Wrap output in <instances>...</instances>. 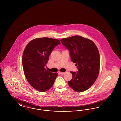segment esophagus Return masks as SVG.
<instances>
[{"label":"esophagus","instance_id":"esophagus-1","mask_svg":"<svg viewBox=\"0 0 121 121\" xmlns=\"http://www.w3.org/2000/svg\"><path fill=\"white\" fill-rule=\"evenodd\" d=\"M59 73L60 74H61V75H63V74H64L65 73L64 72H59Z\"/></svg>","mask_w":121,"mask_h":121}]
</instances>
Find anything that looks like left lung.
<instances>
[{"label": "left lung", "instance_id": "left-lung-1", "mask_svg": "<svg viewBox=\"0 0 121 121\" xmlns=\"http://www.w3.org/2000/svg\"><path fill=\"white\" fill-rule=\"evenodd\" d=\"M61 42L70 52L71 60L78 71L70 72L72 79L68 84L73 90L83 92L96 80L99 73L100 55L92 41L78 35L62 39Z\"/></svg>", "mask_w": 121, "mask_h": 121}]
</instances>
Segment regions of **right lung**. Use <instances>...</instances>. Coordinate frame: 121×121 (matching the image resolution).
<instances>
[{
  "label": "right lung",
  "instance_id": "1",
  "mask_svg": "<svg viewBox=\"0 0 121 121\" xmlns=\"http://www.w3.org/2000/svg\"><path fill=\"white\" fill-rule=\"evenodd\" d=\"M60 41L49 38L35 39L26 46L23 54L22 64L29 83L37 90L44 92L52 87L58 76L44 68L54 48Z\"/></svg>",
  "mask_w": 121,
  "mask_h": 121
}]
</instances>
